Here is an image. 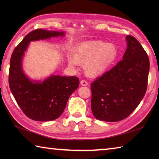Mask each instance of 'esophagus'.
I'll return each instance as SVG.
<instances>
[{"label":"esophagus","instance_id":"esophagus-1","mask_svg":"<svg viewBox=\"0 0 159 159\" xmlns=\"http://www.w3.org/2000/svg\"><path fill=\"white\" fill-rule=\"evenodd\" d=\"M80 85L83 86H87L88 85V83H87V81L85 80H82L81 81H80Z\"/></svg>","mask_w":159,"mask_h":159}]
</instances>
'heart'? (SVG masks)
<instances>
[{"label": "heart", "instance_id": "b5f03b06", "mask_svg": "<svg viewBox=\"0 0 159 159\" xmlns=\"http://www.w3.org/2000/svg\"><path fill=\"white\" fill-rule=\"evenodd\" d=\"M117 55V48L113 43L87 41L78 45L74 55H70L67 61L72 67L77 66L79 62L85 63L84 70L87 74L98 76L112 65Z\"/></svg>", "mask_w": 159, "mask_h": 159}]
</instances>
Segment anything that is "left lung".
I'll return each instance as SVG.
<instances>
[{
	"label": "left lung",
	"mask_w": 159,
	"mask_h": 159,
	"mask_svg": "<svg viewBox=\"0 0 159 159\" xmlns=\"http://www.w3.org/2000/svg\"><path fill=\"white\" fill-rule=\"evenodd\" d=\"M122 60L91 84V107L94 117L104 121H118L136 109L146 94L150 61L146 52L131 35Z\"/></svg>",
	"instance_id": "left-lung-1"
}]
</instances>
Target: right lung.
I'll return each instance as SVG.
<instances>
[{
    "label": "right lung",
    "mask_w": 159,
    "mask_h": 159,
    "mask_svg": "<svg viewBox=\"0 0 159 159\" xmlns=\"http://www.w3.org/2000/svg\"><path fill=\"white\" fill-rule=\"evenodd\" d=\"M64 35L63 31L36 29L25 37L11 55L10 89L20 109L31 120L46 121L57 119L63 113L71 94L79 87V79L76 76L52 75L41 81L29 79L23 72L22 58L30 42Z\"/></svg>",
    "instance_id": "1"
}]
</instances>
